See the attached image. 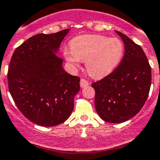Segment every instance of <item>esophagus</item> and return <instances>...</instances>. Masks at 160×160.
<instances>
[{
  "label": "esophagus",
  "mask_w": 160,
  "mask_h": 160,
  "mask_svg": "<svg viewBox=\"0 0 160 160\" xmlns=\"http://www.w3.org/2000/svg\"><path fill=\"white\" fill-rule=\"evenodd\" d=\"M89 84H90V83H89L87 80H85V79H81V80H80V87H81L82 88H84V87H87Z\"/></svg>",
  "instance_id": "34e87169"
}]
</instances>
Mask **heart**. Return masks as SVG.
<instances>
[{"label":"heart","instance_id":"obj_1","mask_svg":"<svg viewBox=\"0 0 160 160\" xmlns=\"http://www.w3.org/2000/svg\"><path fill=\"white\" fill-rule=\"evenodd\" d=\"M70 50L64 57L73 67L85 62L89 74L100 78L109 74L117 66L123 53V44L117 38L87 34L76 37L70 43Z\"/></svg>","mask_w":160,"mask_h":160}]
</instances>
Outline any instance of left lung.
<instances>
[{
  "label": "left lung",
  "instance_id": "8db88e82",
  "mask_svg": "<svg viewBox=\"0 0 160 160\" xmlns=\"http://www.w3.org/2000/svg\"><path fill=\"white\" fill-rule=\"evenodd\" d=\"M125 45L118 67L104 78L92 83L95 108L100 118L111 123L129 120L140 111L150 90L151 67L139 45L116 31Z\"/></svg>",
  "mask_w": 160,
  "mask_h": 160
}]
</instances>
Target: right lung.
Masks as SVG:
<instances>
[{
  "mask_svg": "<svg viewBox=\"0 0 160 160\" xmlns=\"http://www.w3.org/2000/svg\"><path fill=\"white\" fill-rule=\"evenodd\" d=\"M69 31L31 37L17 48L10 61V93L21 113L38 125H59L73 110L80 78L67 73L63 59L55 53Z\"/></svg>",
  "mask_w": 160,
  "mask_h": 160,
  "instance_id": "obj_1",
  "label": "right lung"
}]
</instances>
